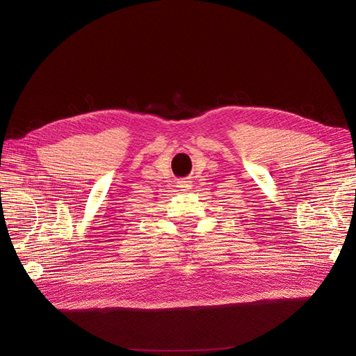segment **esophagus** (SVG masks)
Instances as JSON below:
<instances>
[{
	"mask_svg": "<svg viewBox=\"0 0 356 356\" xmlns=\"http://www.w3.org/2000/svg\"><path fill=\"white\" fill-rule=\"evenodd\" d=\"M191 186H192V180H191L189 177H186V179L179 180V188H180L181 191H188V189H191Z\"/></svg>",
	"mask_w": 356,
	"mask_h": 356,
	"instance_id": "1",
	"label": "esophagus"
}]
</instances>
